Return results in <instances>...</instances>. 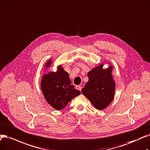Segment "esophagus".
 Listing matches in <instances>:
<instances>
[{
  "label": "esophagus",
  "mask_w": 150,
  "mask_h": 150,
  "mask_svg": "<svg viewBox=\"0 0 150 150\" xmlns=\"http://www.w3.org/2000/svg\"><path fill=\"white\" fill-rule=\"evenodd\" d=\"M76 89L81 91V86H76Z\"/></svg>",
  "instance_id": "34e87169"
}]
</instances>
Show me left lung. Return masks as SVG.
I'll return each mask as SVG.
<instances>
[{"label":"left lung","instance_id":"1","mask_svg":"<svg viewBox=\"0 0 150 150\" xmlns=\"http://www.w3.org/2000/svg\"><path fill=\"white\" fill-rule=\"evenodd\" d=\"M103 69L104 64L102 62L94 67L88 73V81L81 89L83 94L97 110L106 108L114 99L116 83L112 72L113 67L110 65Z\"/></svg>","mask_w":150,"mask_h":150}]
</instances>
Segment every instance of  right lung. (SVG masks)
Masks as SVG:
<instances>
[{
	"instance_id": "right-lung-1",
	"label": "right lung",
	"mask_w": 150,
	"mask_h": 150,
	"mask_svg": "<svg viewBox=\"0 0 150 150\" xmlns=\"http://www.w3.org/2000/svg\"><path fill=\"white\" fill-rule=\"evenodd\" d=\"M52 63L51 59L48 60L44 69H49ZM71 83L69 74L59 65L56 71H48L42 75L40 89L49 105L56 110H61L70 100L80 94V91L75 89Z\"/></svg>"
}]
</instances>
